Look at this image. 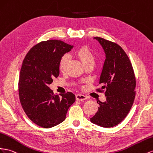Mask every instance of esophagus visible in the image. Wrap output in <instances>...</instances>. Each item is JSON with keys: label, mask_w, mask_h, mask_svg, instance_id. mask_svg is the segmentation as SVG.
Here are the masks:
<instances>
[{"label": "esophagus", "mask_w": 153, "mask_h": 153, "mask_svg": "<svg viewBox=\"0 0 153 153\" xmlns=\"http://www.w3.org/2000/svg\"><path fill=\"white\" fill-rule=\"evenodd\" d=\"M76 100H79V101H83L87 99V97L83 94H76Z\"/></svg>", "instance_id": "obj_1"}]
</instances>
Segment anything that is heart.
Returning <instances> with one entry per match:
<instances>
[{"instance_id": "b5f03b06", "label": "heart", "mask_w": 153, "mask_h": 153, "mask_svg": "<svg viewBox=\"0 0 153 153\" xmlns=\"http://www.w3.org/2000/svg\"><path fill=\"white\" fill-rule=\"evenodd\" d=\"M75 56L82 62L84 66H86L87 65L90 63L94 62V61L92 52L86 46H82L78 48L75 52ZM68 56L67 55L62 56L59 61V69L60 71H64L66 68L68 63Z\"/></svg>"}]
</instances>
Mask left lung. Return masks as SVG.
Masks as SVG:
<instances>
[{
    "mask_svg": "<svg viewBox=\"0 0 153 153\" xmlns=\"http://www.w3.org/2000/svg\"><path fill=\"white\" fill-rule=\"evenodd\" d=\"M105 54L99 84L105 89L106 101L97 102L98 109L91 118L93 123L109 128L118 125L129 113L133 104L136 78L129 57L116 43L100 37H94Z\"/></svg>",
    "mask_w": 153,
    "mask_h": 153,
    "instance_id": "left-lung-1",
    "label": "left lung"
}]
</instances>
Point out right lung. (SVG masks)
<instances>
[{
	"instance_id": "obj_1",
	"label": "right lung",
	"mask_w": 153,
	"mask_h": 153,
	"mask_svg": "<svg viewBox=\"0 0 153 153\" xmlns=\"http://www.w3.org/2000/svg\"><path fill=\"white\" fill-rule=\"evenodd\" d=\"M73 46L61 40H49L33 47L23 60L19 80L20 104L31 120L51 128L65 120L69 107L75 102L71 92L54 94L49 88L59 75V61Z\"/></svg>"
}]
</instances>
